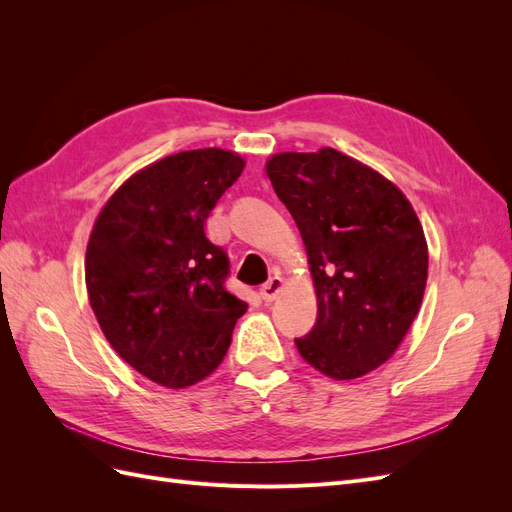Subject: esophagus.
<instances>
[{
	"label": "esophagus",
	"mask_w": 512,
	"mask_h": 512,
	"mask_svg": "<svg viewBox=\"0 0 512 512\" xmlns=\"http://www.w3.org/2000/svg\"><path fill=\"white\" fill-rule=\"evenodd\" d=\"M284 290V280L282 277H271V280L260 288V297L265 303H271L277 299V294Z\"/></svg>",
	"instance_id": "obj_1"
}]
</instances>
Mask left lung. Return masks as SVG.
<instances>
[{"label": "left lung", "instance_id": "obj_1", "mask_svg": "<svg viewBox=\"0 0 512 512\" xmlns=\"http://www.w3.org/2000/svg\"><path fill=\"white\" fill-rule=\"evenodd\" d=\"M267 175L299 226L318 299L316 327L294 339L333 380H354L397 352L421 309L429 252L406 194L346 153L284 151Z\"/></svg>", "mask_w": 512, "mask_h": 512}]
</instances>
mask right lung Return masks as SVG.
Masks as SVG:
<instances>
[{"instance_id":"right-lung-1","label":"right lung","mask_w":512,"mask_h":512,"mask_svg":"<svg viewBox=\"0 0 512 512\" xmlns=\"http://www.w3.org/2000/svg\"><path fill=\"white\" fill-rule=\"evenodd\" d=\"M243 168L239 153L218 147L166 156L123 181L91 228L85 284L100 329L166 389L211 376L247 312L224 288L228 256L205 232Z\"/></svg>"}]
</instances>
